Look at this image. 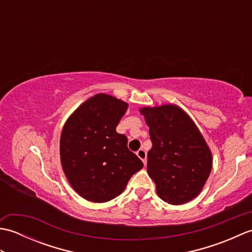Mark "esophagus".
I'll return each mask as SVG.
<instances>
[{
    "label": "esophagus",
    "mask_w": 252,
    "mask_h": 252,
    "mask_svg": "<svg viewBox=\"0 0 252 252\" xmlns=\"http://www.w3.org/2000/svg\"><path fill=\"white\" fill-rule=\"evenodd\" d=\"M136 155H137V157L142 160L143 163L145 164L146 163V156H147L146 152L144 151V149H138V151L136 152Z\"/></svg>",
    "instance_id": "1"
}]
</instances>
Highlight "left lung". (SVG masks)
Returning <instances> with one entry per match:
<instances>
[{"instance_id": "obj_1", "label": "left lung", "mask_w": 252, "mask_h": 252, "mask_svg": "<svg viewBox=\"0 0 252 252\" xmlns=\"http://www.w3.org/2000/svg\"><path fill=\"white\" fill-rule=\"evenodd\" d=\"M153 143L147 172L158 196L171 205H183L199 195L212 169V155L200 131L176 105L140 109Z\"/></svg>"}]
</instances>
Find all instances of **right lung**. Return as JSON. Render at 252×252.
Returning a JSON list of instances; mask_svg holds the SVG:
<instances>
[{
    "label": "right lung",
    "instance_id": "right-lung-1",
    "mask_svg": "<svg viewBox=\"0 0 252 252\" xmlns=\"http://www.w3.org/2000/svg\"><path fill=\"white\" fill-rule=\"evenodd\" d=\"M127 104L99 93L68 118L61 135L62 167L72 189L84 199L106 202L125 190L143 162L116 131Z\"/></svg>",
    "mask_w": 252,
    "mask_h": 252
}]
</instances>
